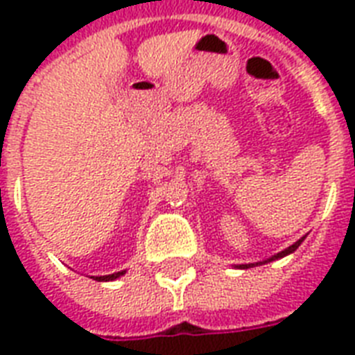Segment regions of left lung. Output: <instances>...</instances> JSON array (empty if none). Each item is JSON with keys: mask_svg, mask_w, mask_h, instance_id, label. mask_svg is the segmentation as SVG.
<instances>
[{"mask_svg": "<svg viewBox=\"0 0 355 355\" xmlns=\"http://www.w3.org/2000/svg\"><path fill=\"white\" fill-rule=\"evenodd\" d=\"M304 239H306V236H304V237H300V239H298L297 243H293L291 247H287L286 250H282V252L275 254V256H272V258H269V259H267V261H275V259H278V258H284V256H287V254L295 252V250H297V248L300 247V243H302ZM267 261H263V263H267ZM252 265H254V263H248V265H237V267H239V269H248V267H252Z\"/></svg>", "mask_w": 355, "mask_h": 355, "instance_id": "1", "label": "left lung"}]
</instances>
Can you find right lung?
<instances>
[{
	"mask_svg": "<svg viewBox=\"0 0 355 355\" xmlns=\"http://www.w3.org/2000/svg\"><path fill=\"white\" fill-rule=\"evenodd\" d=\"M125 275V270H119V272H114V275H107V276H96V280L99 282H110V280H116L119 276Z\"/></svg>",
	"mask_w": 355,
	"mask_h": 355,
	"instance_id": "1",
	"label": "right lung"
}]
</instances>
